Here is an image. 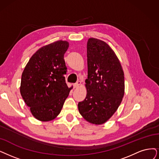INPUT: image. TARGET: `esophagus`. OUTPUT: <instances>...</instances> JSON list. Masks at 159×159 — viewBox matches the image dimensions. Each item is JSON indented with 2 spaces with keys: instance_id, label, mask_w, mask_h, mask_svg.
Segmentation results:
<instances>
[{
  "instance_id": "esophagus-1",
  "label": "esophagus",
  "mask_w": 159,
  "mask_h": 159,
  "mask_svg": "<svg viewBox=\"0 0 159 159\" xmlns=\"http://www.w3.org/2000/svg\"><path fill=\"white\" fill-rule=\"evenodd\" d=\"M80 84H81V82H80V81H78L76 82L75 84H74V88L78 87L80 85Z\"/></svg>"
}]
</instances>
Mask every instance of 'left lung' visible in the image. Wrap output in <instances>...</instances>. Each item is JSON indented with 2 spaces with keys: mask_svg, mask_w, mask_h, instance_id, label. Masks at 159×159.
Wrapping results in <instances>:
<instances>
[{
  "mask_svg": "<svg viewBox=\"0 0 159 159\" xmlns=\"http://www.w3.org/2000/svg\"><path fill=\"white\" fill-rule=\"evenodd\" d=\"M87 57V96L78 103V110L88 122L101 125L113 115L121 103L124 72L116 53L103 41L89 39Z\"/></svg>",
  "mask_w": 159,
  "mask_h": 159,
  "instance_id": "obj_1",
  "label": "left lung"
}]
</instances>
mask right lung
<instances>
[{
	"label": "right lung",
	"instance_id": "add662e5",
	"mask_svg": "<svg viewBox=\"0 0 159 159\" xmlns=\"http://www.w3.org/2000/svg\"><path fill=\"white\" fill-rule=\"evenodd\" d=\"M69 43L57 41L39 49L31 57L21 76L20 93L33 116L42 121L60 113L71 88L65 81L64 55Z\"/></svg>",
	"mask_w": 159,
	"mask_h": 159
}]
</instances>
